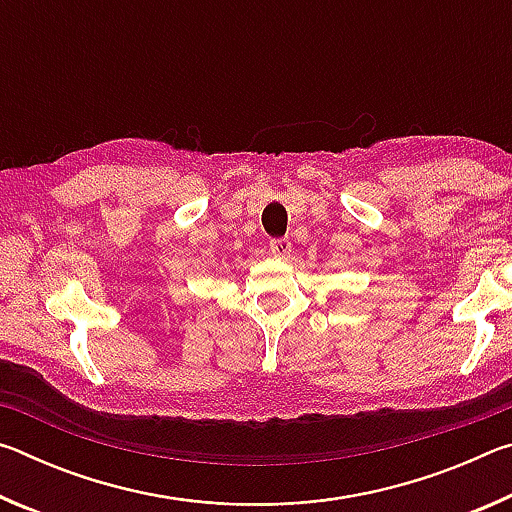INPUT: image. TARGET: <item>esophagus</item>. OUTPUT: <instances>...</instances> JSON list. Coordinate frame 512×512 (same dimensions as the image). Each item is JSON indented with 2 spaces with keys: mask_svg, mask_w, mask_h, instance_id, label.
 Returning <instances> with one entry per match:
<instances>
[{
  "mask_svg": "<svg viewBox=\"0 0 512 512\" xmlns=\"http://www.w3.org/2000/svg\"><path fill=\"white\" fill-rule=\"evenodd\" d=\"M268 250H271V253L277 257H284L287 253H291V241L289 239H271Z\"/></svg>",
  "mask_w": 512,
  "mask_h": 512,
  "instance_id": "obj_1",
  "label": "esophagus"
}]
</instances>
